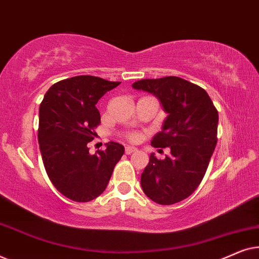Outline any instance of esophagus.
<instances>
[{"instance_id": "1", "label": "esophagus", "mask_w": 259, "mask_h": 259, "mask_svg": "<svg viewBox=\"0 0 259 259\" xmlns=\"http://www.w3.org/2000/svg\"><path fill=\"white\" fill-rule=\"evenodd\" d=\"M136 151H137V148L132 147V146H126V148H125V153L126 154H131V153H133V152H136Z\"/></svg>"}]
</instances>
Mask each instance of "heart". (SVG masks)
<instances>
[{"instance_id": "heart-1", "label": "heart", "mask_w": 259, "mask_h": 259, "mask_svg": "<svg viewBox=\"0 0 259 259\" xmlns=\"http://www.w3.org/2000/svg\"><path fill=\"white\" fill-rule=\"evenodd\" d=\"M125 138L126 140H128L130 143H139L141 140V138H143V134L140 132H137V131H131V132H127L125 134Z\"/></svg>"}]
</instances>
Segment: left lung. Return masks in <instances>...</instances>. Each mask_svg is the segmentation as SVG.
<instances>
[{
  "mask_svg": "<svg viewBox=\"0 0 259 259\" xmlns=\"http://www.w3.org/2000/svg\"><path fill=\"white\" fill-rule=\"evenodd\" d=\"M132 87L154 94L168 114L151 144L159 151L169 147L171 153L162 160L150 155L141 187L154 203H179L196 191L206 173L218 140L217 108L206 91L178 76L143 79Z\"/></svg>",
  "mask_w": 259,
  "mask_h": 259,
  "instance_id": "obj_1",
  "label": "left lung"
}]
</instances>
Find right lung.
<instances>
[{
	"mask_svg": "<svg viewBox=\"0 0 259 259\" xmlns=\"http://www.w3.org/2000/svg\"><path fill=\"white\" fill-rule=\"evenodd\" d=\"M118 81L79 75L59 81L46 93L38 111L37 139L46 172L60 193L87 203L104 192L125 148L109 141L105 151L90 153L100 113L95 107Z\"/></svg>",
	"mask_w": 259,
	"mask_h": 259,
	"instance_id": "add662e5",
	"label": "right lung"
}]
</instances>
